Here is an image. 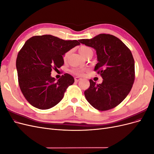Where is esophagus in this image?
<instances>
[{"mask_svg": "<svg viewBox=\"0 0 154 154\" xmlns=\"http://www.w3.org/2000/svg\"><path fill=\"white\" fill-rule=\"evenodd\" d=\"M81 80H82V78H80V77H78V76H76V77L74 78V80H75V82H79V81Z\"/></svg>", "mask_w": 154, "mask_h": 154, "instance_id": "1", "label": "esophagus"}]
</instances>
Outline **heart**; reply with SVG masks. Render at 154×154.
Listing matches in <instances>:
<instances>
[{
	"mask_svg": "<svg viewBox=\"0 0 154 154\" xmlns=\"http://www.w3.org/2000/svg\"><path fill=\"white\" fill-rule=\"evenodd\" d=\"M78 51H79V53H80L83 56V57L85 58L86 57V55L88 53H89L90 51H92L90 48L87 47V46L82 45V46H80V48H79ZM69 52H67V53L64 54V55L63 56V60H67V58L69 57ZM83 71H84V69H80V68H74V69H72L71 70L72 72H73L74 74H77V75H82Z\"/></svg>",
	"mask_w": 154,
	"mask_h": 154,
	"instance_id": "1",
	"label": "heart"
}]
</instances>
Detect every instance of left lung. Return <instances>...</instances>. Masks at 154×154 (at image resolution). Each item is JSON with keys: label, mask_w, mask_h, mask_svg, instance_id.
I'll return each mask as SVG.
<instances>
[{"label": "left lung", "mask_w": 154, "mask_h": 154, "mask_svg": "<svg viewBox=\"0 0 154 154\" xmlns=\"http://www.w3.org/2000/svg\"><path fill=\"white\" fill-rule=\"evenodd\" d=\"M80 43L96 51L97 63L94 71L103 78L101 84L90 80L85 91L87 101L96 109L104 111L118 106L131 91L135 80L132 54L123 42L109 34H100Z\"/></svg>", "instance_id": "1"}]
</instances>
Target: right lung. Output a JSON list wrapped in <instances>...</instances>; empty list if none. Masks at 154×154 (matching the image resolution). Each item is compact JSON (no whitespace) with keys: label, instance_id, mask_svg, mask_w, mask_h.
<instances>
[{"label":"right lung","instance_id":"right-lung-1","mask_svg":"<svg viewBox=\"0 0 154 154\" xmlns=\"http://www.w3.org/2000/svg\"><path fill=\"white\" fill-rule=\"evenodd\" d=\"M80 44L76 40H64L50 35L34 36L26 42L18 53L16 67L18 85L32 106L49 109L62 100L74 79L66 73L56 81L51 72L62 67L64 54Z\"/></svg>","mask_w":154,"mask_h":154}]
</instances>
